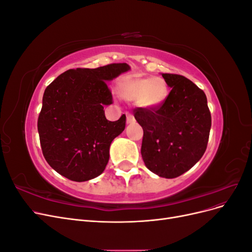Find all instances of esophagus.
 Masks as SVG:
<instances>
[{
  "mask_svg": "<svg viewBox=\"0 0 252 252\" xmlns=\"http://www.w3.org/2000/svg\"><path fill=\"white\" fill-rule=\"evenodd\" d=\"M134 121H135V120H134L132 114L127 113V124H131V123H133Z\"/></svg>",
  "mask_w": 252,
  "mask_h": 252,
  "instance_id": "esophagus-1",
  "label": "esophagus"
}]
</instances>
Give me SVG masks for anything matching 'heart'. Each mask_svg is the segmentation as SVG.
Instances as JSON below:
<instances>
[{"label": "heart", "instance_id": "1", "mask_svg": "<svg viewBox=\"0 0 252 252\" xmlns=\"http://www.w3.org/2000/svg\"><path fill=\"white\" fill-rule=\"evenodd\" d=\"M119 93L126 100L138 101L146 109H157L168 96V87L162 78H128L119 84Z\"/></svg>", "mask_w": 252, "mask_h": 252}]
</instances>
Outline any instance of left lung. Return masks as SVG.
I'll use <instances>...</instances> for the list:
<instances>
[{
  "mask_svg": "<svg viewBox=\"0 0 252 252\" xmlns=\"http://www.w3.org/2000/svg\"><path fill=\"white\" fill-rule=\"evenodd\" d=\"M171 88L157 109L138 108L134 118L144 135L141 154L147 168L173 179L200 161L207 148L211 116L204 91L180 74L162 73Z\"/></svg>",
  "mask_w": 252,
  "mask_h": 252,
  "instance_id": "obj_1",
  "label": "left lung"
}]
</instances>
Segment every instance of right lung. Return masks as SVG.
I'll use <instances>...</instances> for the list:
<instances>
[{
  "label": "right lung",
  "instance_id": "right-lung-1",
  "mask_svg": "<svg viewBox=\"0 0 252 252\" xmlns=\"http://www.w3.org/2000/svg\"><path fill=\"white\" fill-rule=\"evenodd\" d=\"M130 70L126 63L60 74L43 95L37 131L45 159L74 182L98 177L109 161L111 142L124 131L126 117L108 121L104 106L112 104L106 82Z\"/></svg>",
  "mask_w": 252,
  "mask_h": 252
}]
</instances>
